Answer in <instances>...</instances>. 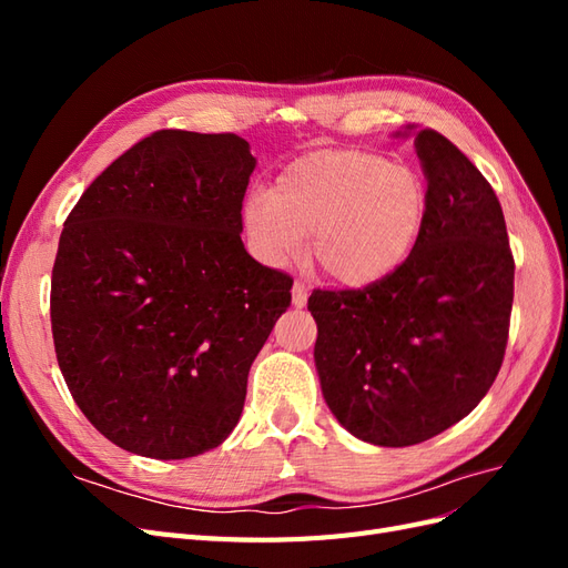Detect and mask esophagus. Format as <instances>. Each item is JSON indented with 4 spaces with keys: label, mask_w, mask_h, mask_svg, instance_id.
Returning <instances> with one entry per match:
<instances>
[{
    "label": "esophagus",
    "mask_w": 568,
    "mask_h": 568,
    "mask_svg": "<svg viewBox=\"0 0 568 568\" xmlns=\"http://www.w3.org/2000/svg\"><path fill=\"white\" fill-rule=\"evenodd\" d=\"M307 296L311 294H307V288L301 282H296L294 288H291V303H294V307H305Z\"/></svg>",
    "instance_id": "obj_1"
}]
</instances>
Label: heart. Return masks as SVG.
<instances>
[{
    "label": "heart",
    "instance_id": "heart-1",
    "mask_svg": "<svg viewBox=\"0 0 568 568\" xmlns=\"http://www.w3.org/2000/svg\"><path fill=\"white\" fill-rule=\"evenodd\" d=\"M428 186L407 165L363 149H324L288 163L272 192L244 205V230L265 265L303 261L307 236L320 270L343 288L398 272L428 220Z\"/></svg>",
    "mask_w": 568,
    "mask_h": 568
}]
</instances>
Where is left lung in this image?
Masks as SVG:
<instances>
[{
  "label": "left lung",
  "mask_w": 568,
  "mask_h": 568,
  "mask_svg": "<svg viewBox=\"0 0 568 568\" xmlns=\"http://www.w3.org/2000/svg\"><path fill=\"white\" fill-rule=\"evenodd\" d=\"M415 149L432 205L405 265L376 286L307 298L324 400L346 432L382 448L434 438L484 400L514 301L493 186L436 130L415 132Z\"/></svg>",
  "instance_id": "left-lung-1"
}]
</instances>
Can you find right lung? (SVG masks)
I'll use <instances>...</instances> for the list:
<instances>
[{
	"label": "right lung",
	"mask_w": 568,
	"mask_h": 568,
	"mask_svg": "<svg viewBox=\"0 0 568 568\" xmlns=\"http://www.w3.org/2000/svg\"><path fill=\"white\" fill-rule=\"evenodd\" d=\"M255 170L236 134L153 132L68 215L51 272V334L73 400L118 448L213 450L242 417L248 369L294 280L248 255Z\"/></svg>",
	"instance_id": "obj_1"
}]
</instances>
